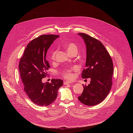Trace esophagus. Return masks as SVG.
I'll use <instances>...</instances> for the list:
<instances>
[{"mask_svg":"<svg viewBox=\"0 0 133 133\" xmlns=\"http://www.w3.org/2000/svg\"><path fill=\"white\" fill-rule=\"evenodd\" d=\"M71 84V82H68V81H65V82H64V85H68V84Z\"/></svg>","mask_w":133,"mask_h":133,"instance_id":"34e87169","label":"esophagus"}]
</instances>
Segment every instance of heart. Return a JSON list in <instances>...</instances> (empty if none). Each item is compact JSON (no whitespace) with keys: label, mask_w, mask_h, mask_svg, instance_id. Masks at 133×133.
Returning <instances> with one entry per match:
<instances>
[{"label":"heart","mask_w":133,"mask_h":133,"mask_svg":"<svg viewBox=\"0 0 133 133\" xmlns=\"http://www.w3.org/2000/svg\"><path fill=\"white\" fill-rule=\"evenodd\" d=\"M63 46L65 47L68 52L70 54H71L73 52H77V50H78V47L77 45L75 43L71 42H65V43H63ZM56 51L54 50L51 55V58L52 60H54L55 59V55H56ZM74 68H69L65 69L63 72L62 73V75L63 76L68 79H71L73 77V75L72 73V70H74Z\"/></svg>","instance_id":"1"}]
</instances>
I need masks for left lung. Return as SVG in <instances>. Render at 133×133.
<instances>
[{"instance_id": "1", "label": "left lung", "mask_w": 133, "mask_h": 133, "mask_svg": "<svg viewBox=\"0 0 133 133\" xmlns=\"http://www.w3.org/2000/svg\"><path fill=\"white\" fill-rule=\"evenodd\" d=\"M78 35L84 40L87 48L86 68L83 70L82 77L90 78L91 81L88 86H84L83 91L78 98L86 105L94 106L103 102L111 89L112 61L100 41L85 33Z\"/></svg>"}]
</instances>
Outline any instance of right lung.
Segmentation results:
<instances>
[{
    "instance_id": "1",
    "label": "right lung",
    "mask_w": 133,
    "mask_h": 133,
    "mask_svg": "<svg viewBox=\"0 0 133 133\" xmlns=\"http://www.w3.org/2000/svg\"><path fill=\"white\" fill-rule=\"evenodd\" d=\"M59 35H43L32 40L27 45L19 64V69L24 90L35 104L47 106L57 98L58 89L63 86L61 79H52L51 82H42L48 75L50 68L46 57L47 50Z\"/></svg>"
}]
</instances>
